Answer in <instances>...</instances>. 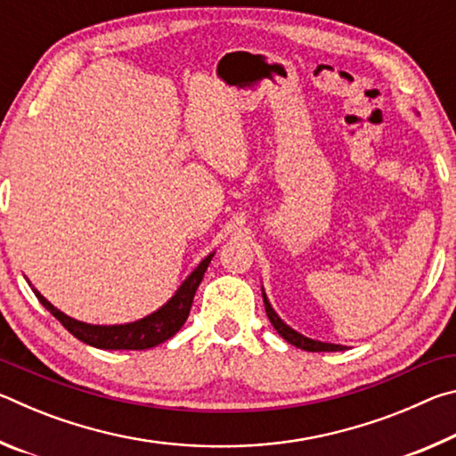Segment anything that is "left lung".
<instances>
[{"label": "left lung", "mask_w": 456, "mask_h": 456, "mask_svg": "<svg viewBox=\"0 0 456 456\" xmlns=\"http://www.w3.org/2000/svg\"><path fill=\"white\" fill-rule=\"evenodd\" d=\"M261 289H264V288H261ZM264 304H265L267 318H269V322H272V326L277 330V334H280L285 339V342L296 346V348H302L305 352H342V350H346L344 346H339V344L320 342V339H312V338H307L304 334H299V331H296L293 328H289L288 323H285L280 318V315L275 314V310L272 307V304H269V299L265 296V291H264Z\"/></svg>", "instance_id": "obj_1"}]
</instances>
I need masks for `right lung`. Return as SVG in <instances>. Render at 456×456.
<instances>
[{
    "mask_svg": "<svg viewBox=\"0 0 456 456\" xmlns=\"http://www.w3.org/2000/svg\"><path fill=\"white\" fill-rule=\"evenodd\" d=\"M213 256L215 251L209 253V256L192 269L191 275L179 285L175 296L163 307H159L157 312L144 315L141 320L130 323H117V326H94V323L74 320L64 312H60L58 307H53L36 288L32 289L45 310L70 331L72 336L78 338L80 342L94 346V348L100 350H149L154 348V346L163 344L165 339L173 338L183 328V323L187 322L192 297H195L199 283L203 281V275L207 267H209Z\"/></svg>",
    "mask_w": 456,
    "mask_h": 456,
    "instance_id": "right-lung-1",
    "label": "right lung"
}]
</instances>
